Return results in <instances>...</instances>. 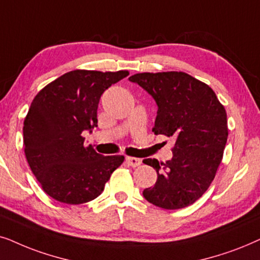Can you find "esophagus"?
Returning <instances> with one entry per match:
<instances>
[{"label":"esophagus","mask_w":260,"mask_h":260,"mask_svg":"<svg viewBox=\"0 0 260 260\" xmlns=\"http://www.w3.org/2000/svg\"><path fill=\"white\" fill-rule=\"evenodd\" d=\"M126 161H127V164L132 166V168H137V166H139L141 164V159L134 158V157H127Z\"/></svg>","instance_id":"34e87169"}]
</instances>
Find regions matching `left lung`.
<instances>
[{
    "label": "left lung",
    "mask_w": 260,
    "mask_h": 260,
    "mask_svg": "<svg viewBox=\"0 0 260 260\" xmlns=\"http://www.w3.org/2000/svg\"><path fill=\"white\" fill-rule=\"evenodd\" d=\"M158 106L152 132L175 139L172 159H145L157 182L143 195L164 209H181L207 191L222 160L228 127L224 107L206 83L185 72H143L131 76Z\"/></svg>",
    "instance_id": "obj_1"
}]
</instances>
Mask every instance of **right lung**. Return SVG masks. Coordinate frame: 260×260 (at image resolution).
Masks as SVG:
<instances>
[{
  "label": "right lung",
  "instance_id": "right-lung-1",
  "mask_svg": "<svg viewBox=\"0 0 260 260\" xmlns=\"http://www.w3.org/2000/svg\"><path fill=\"white\" fill-rule=\"evenodd\" d=\"M129 72L74 70L38 92L23 121L30 170L52 199L82 205L101 195L123 155H102L82 133L98 126L101 95Z\"/></svg>",
  "mask_w": 260,
  "mask_h": 260
}]
</instances>
